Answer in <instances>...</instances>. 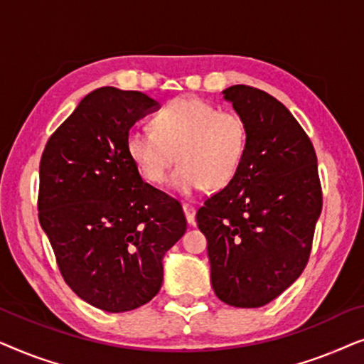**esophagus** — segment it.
Masks as SVG:
<instances>
[{"label": "esophagus", "mask_w": 364, "mask_h": 364, "mask_svg": "<svg viewBox=\"0 0 364 364\" xmlns=\"http://www.w3.org/2000/svg\"><path fill=\"white\" fill-rule=\"evenodd\" d=\"M182 208H183V213H186L187 222L191 223V225H193V223H196V208H193L191 203H183Z\"/></svg>", "instance_id": "esophagus-1"}]
</instances>
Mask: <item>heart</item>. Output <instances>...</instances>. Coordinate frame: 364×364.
I'll list each match as a JSON object with an SVG mask.
<instances>
[{"label":"heart","mask_w":364,"mask_h":364,"mask_svg":"<svg viewBox=\"0 0 364 364\" xmlns=\"http://www.w3.org/2000/svg\"><path fill=\"white\" fill-rule=\"evenodd\" d=\"M152 127L132 129L126 141L129 157L151 183L166 181L176 157L181 164L171 186L181 193L225 187L240 168L247 149V124L240 114L181 97L156 114Z\"/></svg>","instance_id":"1"}]
</instances>
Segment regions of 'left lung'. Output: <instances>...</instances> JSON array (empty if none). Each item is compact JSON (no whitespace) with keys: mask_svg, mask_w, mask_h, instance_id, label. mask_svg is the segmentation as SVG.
Segmentation results:
<instances>
[{"mask_svg":"<svg viewBox=\"0 0 364 364\" xmlns=\"http://www.w3.org/2000/svg\"><path fill=\"white\" fill-rule=\"evenodd\" d=\"M223 99L247 124V149L232 182L196 218L215 295L230 306L258 308L282 295L310 258L323 205L316 154L270 94L237 84Z\"/></svg>","mask_w":364,"mask_h":364,"instance_id":"1","label":"left lung"}]
</instances>
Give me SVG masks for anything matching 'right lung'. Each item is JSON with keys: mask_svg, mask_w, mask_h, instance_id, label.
<instances>
[{"mask_svg": "<svg viewBox=\"0 0 364 364\" xmlns=\"http://www.w3.org/2000/svg\"><path fill=\"white\" fill-rule=\"evenodd\" d=\"M157 109L144 92L99 87L49 137L39 164V223L59 272L109 313L157 295L162 258L187 230L181 203L144 182L127 154L131 127Z\"/></svg>", "mask_w": 364, "mask_h": 364, "instance_id": "add662e5", "label": "right lung"}]
</instances>
